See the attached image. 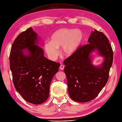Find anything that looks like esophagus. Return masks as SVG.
Listing matches in <instances>:
<instances>
[{
  "instance_id": "obj_1",
  "label": "esophagus",
  "mask_w": 122,
  "mask_h": 122,
  "mask_svg": "<svg viewBox=\"0 0 122 122\" xmlns=\"http://www.w3.org/2000/svg\"><path fill=\"white\" fill-rule=\"evenodd\" d=\"M64 67L65 66H64V65H61L60 67H59V69H60V70H63L64 69Z\"/></svg>"
}]
</instances>
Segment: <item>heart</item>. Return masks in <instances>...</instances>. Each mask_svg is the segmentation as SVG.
Wrapping results in <instances>:
<instances>
[{"label":"heart","mask_w":122,"mask_h":122,"mask_svg":"<svg viewBox=\"0 0 122 122\" xmlns=\"http://www.w3.org/2000/svg\"><path fill=\"white\" fill-rule=\"evenodd\" d=\"M84 36L82 31L73 28H61L53 32L50 41L44 44V50L49 57L54 60L58 55V49L62 47L65 56L74 54L82 43Z\"/></svg>","instance_id":"heart-1"}]
</instances>
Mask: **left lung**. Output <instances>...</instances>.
<instances>
[{
    "instance_id": "left-lung-1",
    "label": "left lung",
    "mask_w": 122,
    "mask_h": 122,
    "mask_svg": "<svg viewBox=\"0 0 122 122\" xmlns=\"http://www.w3.org/2000/svg\"><path fill=\"white\" fill-rule=\"evenodd\" d=\"M88 42L64 61L68 93L71 99L79 102H90L98 96L108 82L113 63L111 46L102 32L95 29ZM95 51L104 58L98 66L91 63L90 55Z\"/></svg>"
}]
</instances>
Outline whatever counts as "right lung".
I'll list each match as a JSON object with an SVG mask.
<instances>
[{"label":"right lung","mask_w":122,"mask_h":122,"mask_svg":"<svg viewBox=\"0 0 122 122\" xmlns=\"http://www.w3.org/2000/svg\"><path fill=\"white\" fill-rule=\"evenodd\" d=\"M39 39L31 27L21 32L13 43L9 58L15 88L26 102L35 105L48 98L50 84L60 66L44 57L37 46Z\"/></svg>","instance_id":"1"}]
</instances>
